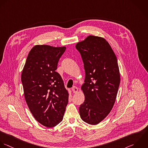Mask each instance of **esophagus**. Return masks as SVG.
Here are the masks:
<instances>
[{
    "label": "esophagus",
    "mask_w": 148,
    "mask_h": 148,
    "mask_svg": "<svg viewBox=\"0 0 148 148\" xmlns=\"http://www.w3.org/2000/svg\"><path fill=\"white\" fill-rule=\"evenodd\" d=\"M72 90H73V93H77L78 92V88L76 86H73V88H72Z\"/></svg>",
    "instance_id": "34e87169"
}]
</instances>
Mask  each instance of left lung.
<instances>
[{
    "instance_id": "left-lung-1",
    "label": "left lung",
    "mask_w": 148,
    "mask_h": 148,
    "mask_svg": "<svg viewBox=\"0 0 148 148\" xmlns=\"http://www.w3.org/2000/svg\"><path fill=\"white\" fill-rule=\"evenodd\" d=\"M75 48L81 53L85 71L81 86L85 101L79 108L85 122L97 125L110 114L115 104L120 84L116 56L104 38L89 36Z\"/></svg>"
}]
</instances>
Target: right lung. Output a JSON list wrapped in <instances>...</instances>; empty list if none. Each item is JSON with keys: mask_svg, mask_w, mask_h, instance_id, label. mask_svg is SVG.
<instances>
[{"mask_svg": "<svg viewBox=\"0 0 148 148\" xmlns=\"http://www.w3.org/2000/svg\"><path fill=\"white\" fill-rule=\"evenodd\" d=\"M66 47L36 45L30 51L23 67L21 81L27 105L35 119L53 127L63 118L69 101L60 74L55 71Z\"/></svg>", "mask_w": 148, "mask_h": 148, "instance_id": "obj_1", "label": "right lung"}]
</instances>
